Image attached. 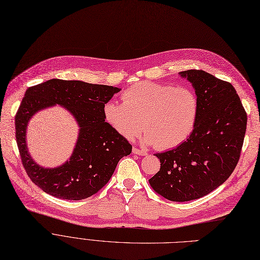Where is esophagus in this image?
<instances>
[{
	"label": "esophagus",
	"mask_w": 260,
	"mask_h": 260,
	"mask_svg": "<svg viewBox=\"0 0 260 260\" xmlns=\"http://www.w3.org/2000/svg\"><path fill=\"white\" fill-rule=\"evenodd\" d=\"M132 152L134 154H139V155H145L146 154V151H144L142 149H139V148H135V147L132 149Z\"/></svg>",
	"instance_id": "34e87169"
}]
</instances>
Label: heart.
<instances>
[{
    "label": "heart",
    "mask_w": 260,
    "mask_h": 260,
    "mask_svg": "<svg viewBox=\"0 0 260 260\" xmlns=\"http://www.w3.org/2000/svg\"><path fill=\"white\" fill-rule=\"evenodd\" d=\"M121 101L108 102L104 114L127 140L135 139L143 127L145 143L160 150L171 149L186 141L196 127L199 103L187 86L142 81L123 91Z\"/></svg>",
    "instance_id": "heart-1"
}]
</instances>
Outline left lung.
I'll list each match as a JSON object with an SVG mask.
<instances>
[{
  "instance_id": "left-lung-1",
  "label": "left lung",
  "mask_w": 260,
  "mask_h": 260,
  "mask_svg": "<svg viewBox=\"0 0 260 260\" xmlns=\"http://www.w3.org/2000/svg\"><path fill=\"white\" fill-rule=\"evenodd\" d=\"M180 74L196 90V127L186 142L154 154L160 168L149 183L167 200L185 202L213 191L232 175L240 158L248 115L230 82L202 70Z\"/></svg>"
}]
</instances>
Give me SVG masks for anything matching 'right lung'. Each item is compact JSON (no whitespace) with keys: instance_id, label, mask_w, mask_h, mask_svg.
<instances>
[{"instance_id":"add662e5","label":"right lung","mask_w":260,"mask_h":260,"mask_svg":"<svg viewBox=\"0 0 260 260\" xmlns=\"http://www.w3.org/2000/svg\"><path fill=\"white\" fill-rule=\"evenodd\" d=\"M118 91L109 85L61 79L47 80L26 90L15 126L22 164L31 182L46 193L67 200L85 199L105 186L118 160L132 150L127 139L105 120L104 107ZM55 103L70 110L81 132L70 160L58 169L44 170L28 154L25 130L37 110Z\"/></svg>"}]
</instances>
